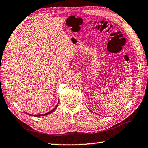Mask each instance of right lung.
I'll return each mask as SVG.
<instances>
[{
	"instance_id": "add662e5",
	"label": "right lung",
	"mask_w": 148,
	"mask_h": 148,
	"mask_svg": "<svg viewBox=\"0 0 148 148\" xmlns=\"http://www.w3.org/2000/svg\"><path fill=\"white\" fill-rule=\"evenodd\" d=\"M58 103H57V105L56 106V107L55 108L53 109V110H51V111H49V112H47V113H46V114H38V115H30V114H29V115H30V116H36V117H39V116H45V115H48V114H51V112H53V111H55V110L56 109V108H57V106H58Z\"/></svg>"
}]
</instances>
